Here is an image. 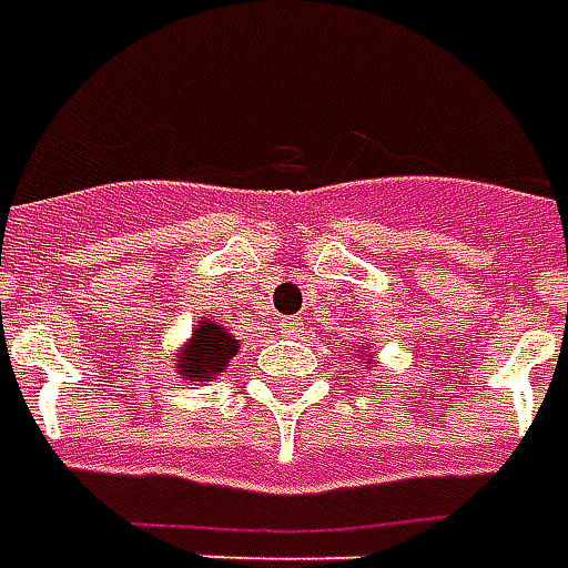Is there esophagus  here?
I'll return each instance as SVG.
<instances>
[{
	"label": "esophagus",
	"mask_w": 568,
	"mask_h": 568,
	"mask_svg": "<svg viewBox=\"0 0 568 568\" xmlns=\"http://www.w3.org/2000/svg\"><path fill=\"white\" fill-rule=\"evenodd\" d=\"M280 333H285V336H298V333H304V326L298 317H283L280 321Z\"/></svg>",
	"instance_id": "esophagus-1"
}]
</instances>
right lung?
I'll return each mask as SVG.
<instances>
[{
  "label": "right lung",
  "mask_w": 568,
  "mask_h": 568,
  "mask_svg": "<svg viewBox=\"0 0 568 568\" xmlns=\"http://www.w3.org/2000/svg\"><path fill=\"white\" fill-rule=\"evenodd\" d=\"M239 352V343L225 333L223 326L213 321H201L197 329L191 333V343L179 352V374L185 381H213L216 374H223L229 358Z\"/></svg>",
  "instance_id": "add662e5"
}]
</instances>
